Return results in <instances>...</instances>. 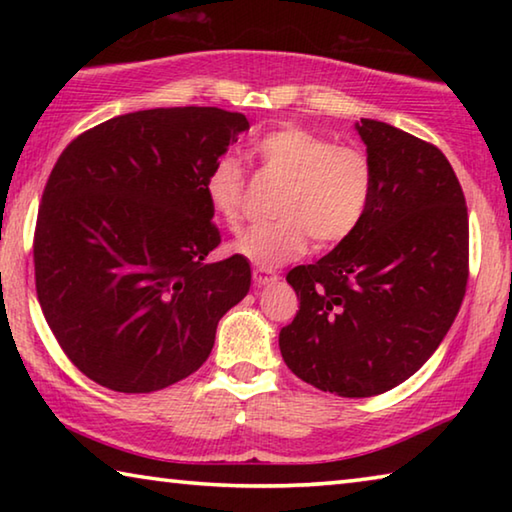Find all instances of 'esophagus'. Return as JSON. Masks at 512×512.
<instances>
[{
  "label": "esophagus",
  "instance_id": "34e87169",
  "mask_svg": "<svg viewBox=\"0 0 512 512\" xmlns=\"http://www.w3.org/2000/svg\"><path fill=\"white\" fill-rule=\"evenodd\" d=\"M253 280L257 287H266V284H273L277 280V273L271 271V268H255Z\"/></svg>",
  "mask_w": 512,
  "mask_h": 512
}]
</instances>
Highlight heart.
Returning <instances> with one entry per match:
<instances>
[{
	"label": "heart",
	"mask_w": 512,
	"mask_h": 512,
	"mask_svg": "<svg viewBox=\"0 0 512 512\" xmlns=\"http://www.w3.org/2000/svg\"><path fill=\"white\" fill-rule=\"evenodd\" d=\"M255 151L268 171L287 180L271 223L241 232L235 253L262 268L293 262L307 253L309 237L327 248L348 239L368 212L372 164L357 146L334 144L329 137L300 126L266 133ZM246 176L235 155H221L205 178L207 203L216 216L237 228L244 205Z\"/></svg>",
	"instance_id": "obj_1"
}]
</instances>
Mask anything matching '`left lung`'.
Masks as SVG:
<instances>
[{
	"label": "left lung",
	"instance_id": "left-lung-1",
	"mask_svg": "<svg viewBox=\"0 0 512 512\" xmlns=\"http://www.w3.org/2000/svg\"><path fill=\"white\" fill-rule=\"evenodd\" d=\"M372 164L368 212L352 235L287 282L300 309L282 359L307 384L372 397L409 379L461 309L470 228L443 151L377 119L357 121Z\"/></svg>",
	"mask_w": 512,
	"mask_h": 512
}]
</instances>
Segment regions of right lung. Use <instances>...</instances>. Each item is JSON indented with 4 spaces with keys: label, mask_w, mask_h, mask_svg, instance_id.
Instances as JSON below:
<instances>
[{
    "label": "right lung",
    "mask_w": 512,
    "mask_h": 512,
    "mask_svg": "<svg viewBox=\"0 0 512 512\" xmlns=\"http://www.w3.org/2000/svg\"><path fill=\"white\" fill-rule=\"evenodd\" d=\"M250 124L221 108L112 117L60 153L36 223L33 264L47 323L85 377L153 393L210 357L250 264L221 244L205 178Z\"/></svg>",
    "instance_id": "add662e5"
}]
</instances>
